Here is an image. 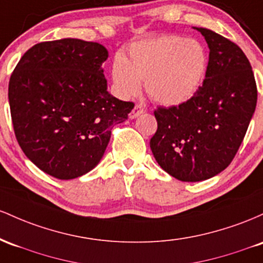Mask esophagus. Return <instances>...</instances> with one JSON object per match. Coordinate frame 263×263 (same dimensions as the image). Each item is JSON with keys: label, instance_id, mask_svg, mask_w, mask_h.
<instances>
[{"label": "esophagus", "instance_id": "34e87169", "mask_svg": "<svg viewBox=\"0 0 263 263\" xmlns=\"http://www.w3.org/2000/svg\"><path fill=\"white\" fill-rule=\"evenodd\" d=\"M143 113H144L143 107L139 104H137L134 108H133V110L130 111V113H129V118H130V119H135V118H138L140 114H143Z\"/></svg>", "mask_w": 263, "mask_h": 263}]
</instances>
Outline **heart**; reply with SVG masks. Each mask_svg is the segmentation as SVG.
<instances>
[{
	"mask_svg": "<svg viewBox=\"0 0 263 263\" xmlns=\"http://www.w3.org/2000/svg\"><path fill=\"white\" fill-rule=\"evenodd\" d=\"M209 69V54L197 40L161 36L132 44L124 58L117 55L111 64L114 89L122 98L141 90L164 105H180L199 92Z\"/></svg>",
	"mask_w": 263,
	"mask_h": 263,
	"instance_id": "1",
	"label": "heart"
}]
</instances>
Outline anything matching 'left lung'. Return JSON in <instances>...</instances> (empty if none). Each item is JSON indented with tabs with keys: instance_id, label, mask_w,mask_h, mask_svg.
Masks as SVG:
<instances>
[{
	"instance_id": "obj_1",
	"label": "left lung",
	"mask_w": 263,
	"mask_h": 263,
	"mask_svg": "<svg viewBox=\"0 0 263 263\" xmlns=\"http://www.w3.org/2000/svg\"><path fill=\"white\" fill-rule=\"evenodd\" d=\"M195 29L210 49L208 76L186 103L156 109L158 130L150 139L161 169L187 182L208 180L229 166L257 103L255 76L242 49L211 29Z\"/></svg>"
}]
</instances>
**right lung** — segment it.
Segmentation results:
<instances>
[{
    "label": "right lung",
    "instance_id": "right-lung-1",
    "mask_svg": "<svg viewBox=\"0 0 263 263\" xmlns=\"http://www.w3.org/2000/svg\"><path fill=\"white\" fill-rule=\"evenodd\" d=\"M97 42L64 38L29 48L8 84L11 117L21 149L37 167L61 180L84 175L104 155L111 129L134 103L107 90Z\"/></svg>",
    "mask_w": 263,
    "mask_h": 263
}]
</instances>
